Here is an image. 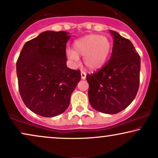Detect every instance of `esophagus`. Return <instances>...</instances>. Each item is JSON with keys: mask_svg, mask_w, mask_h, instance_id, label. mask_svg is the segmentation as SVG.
<instances>
[{"mask_svg": "<svg viewBox=\"0 0 158 158\" xmlns=\"http://www.w3.org/2000/svg\"><path fill=\"white\" fill-rule=\"evenodd\" d=\"M85 77H86V74L85 72H81V79L85 80Z\"/></svg>", "mask_w": 158, "mask_h": 158, "instance_id": "esophagus-1", "label": "esophagus"}]
</instances>
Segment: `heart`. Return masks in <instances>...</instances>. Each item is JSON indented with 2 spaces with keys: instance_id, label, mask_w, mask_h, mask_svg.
<instances>
[{
  "instance_id": "heart-1",
  "label": "heart",
  "mask_w": 158,
  "mask_h": 158,
  "mask_svg": "<svg viewBox=\"0 0 158 158\" xmlns=\"http://www.w3.org/2000/svg\"><path fill=\"white\" fill-rule=\"evenodd\" d=\"M111 50V42L108 37L89 34L76 40L73 50H67V56L73 61H77L79 56H82L85 67L91 71H96L103 67Z\"/></svg>"
}]
</instances>
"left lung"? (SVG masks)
<instances>
[{
  "label": "left lung",
  "mask_w": 158,
  "mask_h": 158,
  "mask_svg": "<svg viewBox=\"0 0 158 158\" xmlns=\"http://www.w3.org/2000/svg\"><path fill=\"white\" fill-rule=\"evenodd\" d=\"M114 37L112 54L102 69L86 75L89 100L97 111L119 113L130 105L139 88L141 58L133 43L110 30Z\"/></svg>",
  "instance_id": "8db88e82"
}]
</instances>
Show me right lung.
I'll use <instances>...</instances> for the list:
<instances>
[{
	"label": "right lung",
	"mask_w": 158,
	"mask_h": 158,
	"mask_svg": "<svg viewBox=\"0 0 158 158\" xmlns=\"http://www.w3.org/2000/svg\"><path fill=\"white\" fill-rule=\"evenodd\" d=\"M69 33L47 31L24 44L17 61L19 91L27 108L53 117L67 110L81 81L80 70L67 67Z\"/></svg>",
	"instance_id": "add662e5"
}]
</instances>
